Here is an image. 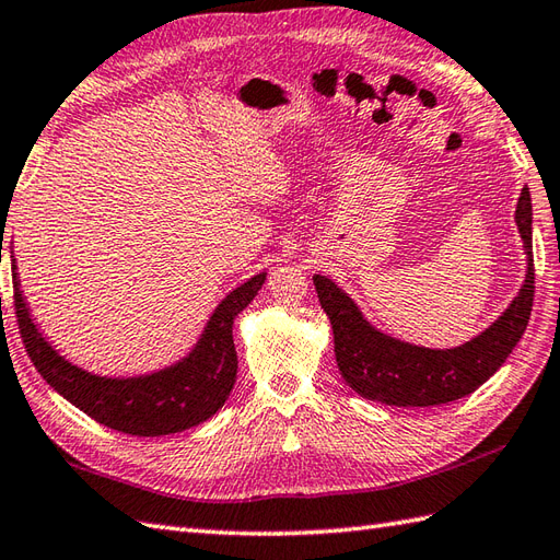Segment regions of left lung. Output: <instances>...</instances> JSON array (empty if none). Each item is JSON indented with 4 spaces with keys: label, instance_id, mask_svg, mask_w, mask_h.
Wrapping results in <instances>:
<instances>
[{
    "label": "left lung",
    "instance_id": "8db88e82",
    "mask_svg": "<svg viewBox=\"0 0 560 560\" xmlns=\"http://www.w3.org/2000/svg\"><path fill=\"white\" fill-rule=\"evenodd\" d=\"M515 224L527 255L523 289L503 315L458 348H422L398 341L362 317L353 298L331 279L315 275L317 298L334 329V353L346 384L368 400L398 408H427L458 400L482 386L513 353L525 334L535 301V259H532V198L523 188Z\"/></svg>",
    "mask_w": 560,
    "mask_h": 560
}]
</instances>
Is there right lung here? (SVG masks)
<instances>
[{
	"instance_id": "add662e5",
	"label": "right lung",
	"mask_w": 560,
	"mask_h": 560,
	"mask_svg": "<svg viewBox=\"0 0 560 560\" xmlns=\"http://www.w3.org/2000/svg\"><path fill=\"white\" fill-rule=\"evenodd\" d=\"M14 269V305L21 339L43 380L95 422L133 436L176 434L210 420L236 384L238 355L233 346V319L262 289L267 271L233 289L217 305L202 336L176 365L142 376H100L61 358L37 329L23 301Z\"/></svg>"
}]
</instances>
